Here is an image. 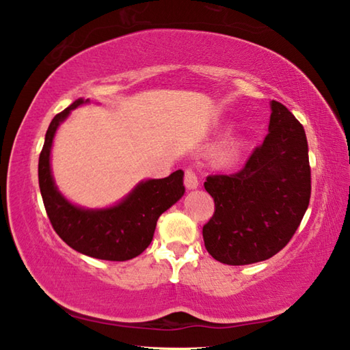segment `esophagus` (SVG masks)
Segmentation results:
<instances>
[{
	"mask_svg": "<svg viewBox=\"0 0 350 350\" xmlns=\"http://www.w3.org/2000/svg\"><path fill=\"white\" fill-rule=\"evenodd\" d=\"M183 183H185V187L188 189H194L199 187V179H198V174L196 171L193 168H187L185 170V176H183Z\"/></svg>",
	"mask_w": 350,
	"mask_h": 350,
	"instance_id": "34e87169",
	"label": "esophagus"
}]
</instances>
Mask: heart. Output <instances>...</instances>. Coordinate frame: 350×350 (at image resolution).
<instances>
[{"mask_svg": "<svg viewBox=\"0 0 350 350\" xmlns=\"http://www.w3.org/2000/svg\"><path fill=\"white\" fill-rule=\"evenodd\" d=\"M242 151H244V142L239 139H228L213 154V162L217 167H232L239 161Z\"/></svg>", "mask_w": 350, "mask_h": 350, "instance_id": "b5f03b06", "label": "heart"}]
</instances>
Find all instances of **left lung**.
Segmentation results:
<instances>
[{
  "label": "left lung",
  "instance_id": "1",
  "mask_svg": "<svg viewBox=\"0 0 350 350\" xmlns=\"http://www.w3.org/2000/svg\"><path fill=\"white\" fill-rule=\"evenodd\" d=\"M215 213L204 225L205 248L228 265L275 256L292 239L310 200L309 148L304 128L271 100L269 134L244 167L211 174L204 183Z\"/></svg>",
  "mask_w": 350,
  "mask_h": 350
}]
</instances>
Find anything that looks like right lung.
Instances as JSON below:
<instances>
[{
  "mask_svg": "<svg viewBox=\"0 0 350 350\" xmlns=\"http://www.w3.org/2000/svg\"><path fill=\"white\" fill-rule=\"evenodd\" d=\"M81 103H85L83 98L75 100L52 118L40 152L38 182L47 217L55 233L86 256L103 260L133 259L151 244L159 216L183 196V171L177 170L165 179L142 182L112 208L83 210L69 204L54 185L49 156L58 125Z\"/></svg>",
  "mask_w": 350,
  "mask_h": 350,
  "instance_id": "right-lung-1",
  "label": "right lung"
}]
</instances>
